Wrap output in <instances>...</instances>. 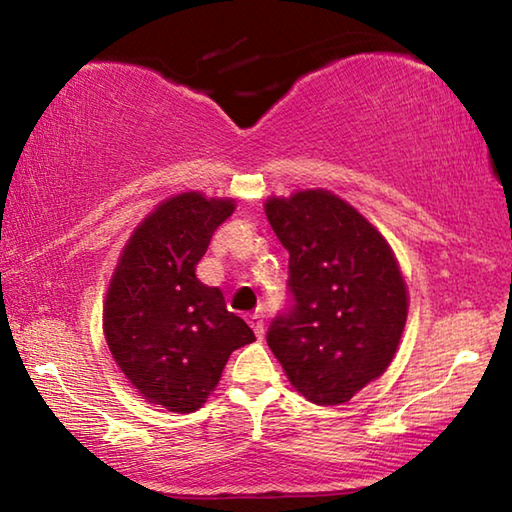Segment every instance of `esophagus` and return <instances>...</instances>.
<instances>
[{
  "instance_id": "obj_1",
  "label": "esophagus",
  "mask_w": 512,
  "mask_h": 512,
  "mask_svg": "<svg viewBox=\"0 0 512 512\" xmlns=\"http://www.w3.org/2000/svg\"><path fill=\"white\" fill-rule=\"evenodd\" d=\"M248 323H250V327H253V332L257 334V339H262V336H264V316L253 314L248 318Z\"/></svg>"
}]
</instances>
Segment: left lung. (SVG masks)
Masks as SVG:
<instances>
[{"label":"left lung","mask_w":512,"mask_h":512,"mask_svg":"<svg viewBox=\"0 0 512 512\" xmlns=\"http://www.w3.org/2000/svg\"><path fill=\"white\" fill-rule=\"evenodd\" d=\"M266 216L289 250L291 293L268 348L309 402H350L391 366L404 332L409 296L393 250L325 189L268 198Z\"/></svg>","instance_id":"left-lung-1"}]
</instances>
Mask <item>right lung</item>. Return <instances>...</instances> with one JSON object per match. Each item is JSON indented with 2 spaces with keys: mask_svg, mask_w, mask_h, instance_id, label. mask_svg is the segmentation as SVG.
<instances>
[{
  "mask_svg": "<svg viewBox=\"0 0 512 512\" xmlns=\"http://www.w3.org/2000/svg\"><path fill=\"white\" fill-rule=\"evenodd\" d=\"M232 198L185 192L137 225L103 302V334L119 370L146 402L192 413L207 402L230 354L255 341L225 309L221 289L196 277Z\"/></svg>",
  "mask_w": 512,
  "mask_h": 512,
  "instance_id": "right-lung-1",
  "label": "right lung"
}]
</instances>
